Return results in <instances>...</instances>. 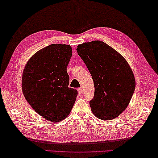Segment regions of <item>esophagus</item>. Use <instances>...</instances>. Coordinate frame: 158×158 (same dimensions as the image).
<instances>
[{"instance_id": "esophagus-1", "label": "esophagus", "mask_w": 158, "mask_h": 158, "mask_svg": "<svg viewBox=\"0 0 158 158\" xmlns=\"http://www.w3.org/2000/svg\"><path fill=\"white\" fill-rule=\"evenodd\" d=\"M78 91L79 94H82L84 92V90H83V88H79Z\"/></svg>"}]
</instances>
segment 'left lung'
Returning a JSON list of instances; mask_svg holds the SVG:
<instances>
[{"instance_id": "obj_1", "label": "left lung", "mask_w": 158, "mask_h": 158, "mask_svg": "<svg viewBox=\"0 0 158 158\" xmlns=\"http://www.w3.org/2000/svg\"><path fill=\"white\" fill-rule=\"evenodd\" d=\"M79 56L94 81L92 112L102 120L118 117L128 106L135 88V80L127 61L109 45L93 41L78 45Z\"/></svg>"}]
</instances>
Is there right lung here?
Listing matches in <instances>:
<instances>
[{"label": "right lung", "mask_w": 158, "mask_h": 158, "mask_svg": "<svg viewBox=\"0 0 158 158\" xmlns=\"http://www.w3.org/2000/svg\"><path fill=\"white\" fill-rule=\"evenodd\" d=\"M70 45L51 44L31 57L23 73L22 90L27 101L47 120L59 122L70 114L78 91L68 87L67 66Z\"/></svg>", "instance_id": "right-lung-1"}]
</instances>
